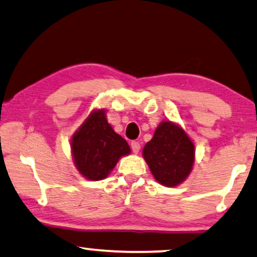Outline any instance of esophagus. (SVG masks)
I'll return each instance as SVG.
<instances>
[{"instance_id": "1", "label": "esophagus", "mask_w": 257, "mask_h": 257, "mask_svg": "<svg viewBox=\"0 0 257 257\" xmlns=\"http://www.w3.org/2000/svg\"><path fill=\"white\" fill-rule=\"evenodd\" d=\"M131 146H132V150H133V153H134V154H138V153L140 152V148H141V146H140V143H139V142L133 141Z\"/></svg>"}]
</instances>
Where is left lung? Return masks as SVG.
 <instances>
[{"label":"left lung","mask_w":257,"mask_h":257,"mask_svg":"<svg viewBox=\"0 0 257 257\" xmlns=\"http://www.w3.org/2000/svg\"><path fill=\"white\" fill-rule=\"evenodd\" d=\"M154 179L166 187H176L190 175L195 162V146L182 126L161 122L142 152Z\"/></svg>","instance_id":"8db88e82"}]
</instances>
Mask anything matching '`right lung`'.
I'll return each mask as SVG.
<instances>
[{
	"label": "right lung",
	"instance_id": "obj_1",
	"mask_svg": "<svg viewBox=\"0 0 257 257\" xmlns=\"http://www.w3.org/2000/svg\"><path fill=\"white\" fill-rule=\"evenodd\" d=\"M70 147L78 173L90 181L105 179L118 160L132 152L125 140L108 123L104 109L89 114L71 136Z\"/></svg>",
	"mask_w": 257,
	"mask_h": 257
}]
</instances>
